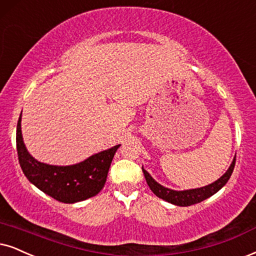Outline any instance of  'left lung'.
<instances>
[{
  "label": "left lung",
  "mask_w": 256,
  "mask_h": 256,
  "mask_svg": "<svg viewBox=\"0 0 256 256\" xmlns=\"http://www.w3.org/2000/svg\"><path fill=\"white\" fill-rule=\"evenodd\" d=\"M235 162H236V156L234 158V160H232V163L230 164V166H229V169L227 170V172L223 174L222 177H220L218 180H215L214 183L209 184V186L198 188V189L184 190V192H174V190L164 188L163 186L158 184L156 180L152 178L146 170H144L143 168H142V169H143L148 186H150V189L154 192V195L158 196L162 200H166V202L172 203L174 206H189L196 204V203L202 202V200H206L208 197L212 196L214 194L218 192V190L228 182V180L230 178L232 170H234V166H235Z\"/></svg>",
  "instance_id": "obj_1"
}]
</instances>
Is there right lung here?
Wrapping results in <instances>:
<instances>
[{"mask_svg":"<svg viewBox=\"0 0 256 256\" xmlns=\"http://www.w3.org/2000/svg\"><path fill=\"white\" fill-rule=\"evenodd\" d=\"M119 146L93 154L76 166H48L28 154L22 139L21 116L18 122L16 148L24 176L41 192L62 203H76L96 196L105 186L110 166Z\"/></svg>","mask_w":256,"mask_h":256,"instance_id":"1","label":"right lung"}]
</instances>
